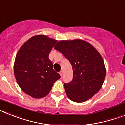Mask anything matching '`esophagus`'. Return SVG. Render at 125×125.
<instances>
[{
    "label": "esophagus",
    "mask_w": 125,
    "mask_h": 125,
    "mask_svg": "<svg viewBox=\"0 0 125 125\" xmlns=\"http://www.w3.org/2000/svg\"><path fill=\"white\" fill-rule=\"evenodd\" d=\"M59 74H60L61 77H62V71H60V72H59Z\"/></svg>",
    "instance_id": "34e87169"
}]
</instances>
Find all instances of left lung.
I'll list each match as a JSON object with an SVG mask.
<instances>
[{
	"label": "left lung",
	"instance_id": "8db88e82",
	"mask_svg": "<svg viewBox=\"0 0 125 125\" xmlns=\"http://www.w3.org/2000/svg\"><path fill=\"white\" fill-rule=\"evenodd\" d=\"M54 48L72 66V81L64 83L68 98L74 102L81 103L97 93L106 76L104 61L98 51L88 42L79 39L61 41Z\"/></svg>",
	"mask_w": 125,
	"mask_h": 125
}]
</instances>
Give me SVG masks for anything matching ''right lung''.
<instances>
[{"label": "right lung", "mask_w": 125, "mask_h": 125, "mask_svg": "<svg viewBox=\"0 0 125 125\" xmlns=\"http://www.w3.org/2000/svg\"><path fill=\"white\" fill-rule=\"evenodd\" d=\"M56 42L44 35L34 36L24 43L16 55L15 79L22 90L33 98L46 96L54 83L61 78L49 59Z\"/></svg>", "instance_id": "right-lung-1"}]
</instances>
